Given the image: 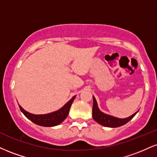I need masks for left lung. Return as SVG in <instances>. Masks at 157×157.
I'll return each mask as SVG.
<instances>
[{"mask_svg": "<svg viewBox=\"0 0 157 157\" xmlns=\"http://www.w3.org/2000/svg\"><path fill=\"white\" fill-rule=\"evenodd\" d=\"M94 104H93V109H92V113H93V118L97 123H99L101 125L107 126V127H118L124 125L127 122H129L130 120L132 119L134 116L137 114L138 111H137L131 116L128 117L126 118H118L116 117H113L109 115L105 114V113L101 112L98 107L97 102L96 101L95 97H93Z\"/></svg>", "mask_w": 157, "mask_h": 157, "instance_id": "left-lung-1", "label": "left lung"}]
</instances>
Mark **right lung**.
Instances as JSON below:
<instances>
[{
    "mask_svg": "<svg viewBox=\"0 0 157 157\" xmlns=\"http://www.w3.org/2000/svg\"><path fill=\"white\" fill-rule=\"evenodd\" d=\"M75 98V96L71 98V100H69L62 108L58 109V111L46 115L31 114V113L25 110L20 105H19V107L25 116L27 117L28 119L31 120L32 122L35 123L36 124L42 126H54L60 124L66 119L69 114L70 107Z\"/></svg>",
    "mask_w": 157,
    "mask_h": 157,
    "instance_id": "right-lung-1",
    "label": "right lung"
}]
</instances>
